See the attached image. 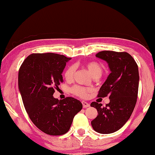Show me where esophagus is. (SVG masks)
I'll return each instance as SVG.
<instances>
[{"label": "esophagus", "instance_id": "34e87169", "mask_svg": "<svg viewBox=\"0 0 155 155\" xmlns=\"http://www.w3.org/2000/svg\"><path fill=\"white\" fill-rule=\"evenodd\" d=\"M81 103H82V104H83V108H86V107H90V104H89L88 103H87V102H85V101H82V102H81Z\"/></svg>", "mask_w": 155, "mask_h": 155}]
</instances>
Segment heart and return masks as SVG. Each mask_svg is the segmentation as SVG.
<instances>
[{"mask_svg":"<svg viewBox=\"0 0 155 155\" xmlns=\"http://www.w3.org/2000/svg\"><path fill=\"white\" fill-rule=\"evenodd\" d=\"M85 67L88 70L90 74L94 78H99L103 74V70L101 65L96 61H89L85 63ZM76 72L74 65H71L67 68L64 72V77L66 81H70L74 78ZM91 91L92 89L90 87H85L80 85H74L71 88V92L74 95L81 97V98H87Z\"/></svg>","mask_w":155,"mask_h":155,"instance_id":"1","label":"heart"}]
</instances>
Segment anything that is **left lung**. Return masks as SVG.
<instances>
[{
	"label": "left lung",
	"instance_id": "left-lung-1",
	"mask_svg": "<svg viewBox=\"0 0 155 155\" xmlns=\"http://www.w3.org/2000/svg\"><path fill=\"white\" fill-rule=\"evenodd\" d=\"M96 57L106 61L111 71L98 97L109 96L110 102L105 107L96 102L91 103L98 113L91 124L96 132L109 134L121 128L134 110L140 80L138 66L133 57L126 52L104 51Z\"/></svg>",
	"mask_w": 155,
	"mask_h": 155
}]
</instances>
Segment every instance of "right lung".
Returning a JSON list of instances; mask_svg holds the SVG:
<instances>
[{
    "mask_svg": "<svg viewBox=\"0 0 155 155\" xmlns=\"http://www.w3.org/2000/svg\"><path fill=\"white\" fill-rule=\"evenodd\" d=\"M71 58L55 53L28 56L18 72V88L30 119L39 129L50 135L69 130L74 115L83 108L72 97L60 100L53 94L62 83V72Z\"/></svg>",
    "mask_w": 155,
    "mask_h": 155,
    "instance_id": "obj_1",
    "label": "right lung"
}]
</instances>
